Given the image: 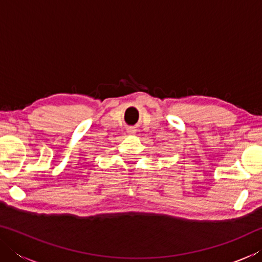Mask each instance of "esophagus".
<instances>
[{"label": "esophagus", "mask_w": 262, "mask_h": 262, "mask_svg": "<svg viewBox=\"0 0 262 262\" xmlns=\"http://www.w3.org/2000/svg\"><path fill=\"white\" fill-rule=\"evenodd\" d=\"M135 132H136V129H134V128H128V129H127V133H128V134H130V135L135 134Z\"/></svg>", "instance_id": "34e87169"}]
</instances>
